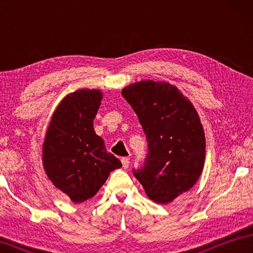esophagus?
<instances>
[{"label":"esophagus","mask_w":253,"mask_h":253,"mask_svg":"<svg viewBox=\"0 0 253 253\" xmlns=\"http://www.w3.org/2000/svg\"><path fill=\"white\" fill-rule=\"evenodd\" d=\"M121 161H122L123 168L124 169H128V166H129V158H128V157H123Z\"/></svg>","instance_id":"obj_1"}]
</instances>
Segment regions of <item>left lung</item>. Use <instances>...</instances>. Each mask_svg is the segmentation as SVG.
<instances>
[{"instance_id": "left-lung-1", "label": "left lung", "mask_w": 253, "mask_h": 253, "mask_svg": "<svg viewBox=\"0 0 253 253\" xmlns=\"http://www.w3.org/2000/svg\"><path fill=\"white\" fill-rule=\"evenodd\" d=\"M147 139V155L132 174L148 198L169 203L190 190L204 165L205 137L193 105L176 87L147 80L123 89Z\"/></svg>"}]
</instances>
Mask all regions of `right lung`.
Segmentation results:
<instances>
[{
	"instance_id": "1",
	"label": "right lung",
	"mask_w": 253,
	"mask_h": 253,
	"mask_svg": "<svg viewBox=\"0 0 253 253\" xmlns=\"http://www.w3.org/2000/svg\"><path fill=\"white\" fill-rule=\"evenodd\" d=\"M101 102L99 90L70 93L55 109L43 143V166L55 187L72 202L92 198L122 163L107 152L93 130Z\"/></svg>"
}]
</instances>
